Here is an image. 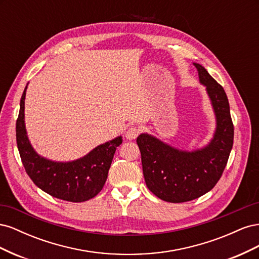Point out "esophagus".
<instances>
[{
	"mask_svg": "<svg viewBox=\"0 0 259 259\" xmlns=\"http://www.w3.org/2000/svg\"><path fill=\"white\" fill-rule=\"evenodd\" d=\"M140 133V128L137 126H131L128 130L125 133V136H126L127 139H135Z\"/></svg>",
	"mask_w": 259,
	"mask_h": 259,
	"instance_id": "obj_1",
	"label": "esophagus"
}]
</instances>
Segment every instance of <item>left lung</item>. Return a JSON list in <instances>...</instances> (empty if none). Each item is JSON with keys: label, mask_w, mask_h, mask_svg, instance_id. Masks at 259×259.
Masks as SVG:
<instances>
[{"label": "left lung", "mask_w": 259, "mask_h": 259, "mask_svg": "<svg viewBox=\"0 0 259 259\" xmlns=\"http://www.w3.org/2000/svg\"><path fill=\"white\" fill-rule=\"evenodd\" d=\"M193 65L216 115V131L210 143L188 152L148 134H140L136 140L147 187L159 199L170 203L198 199L213 189L223 175L233 145V123L223 86L204 67Z\"/></svg>", "instance_id": "8db88e82"}]
</instances>
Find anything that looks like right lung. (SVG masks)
Masks as SVG:
<instances>
[{
  "label": "right lung",
  "mask_w": 259,
  "mask_h": 259,
  "mask_svg": "<svg viewBox=\"0 0 259 259\" xmlns=\"http://www.w3.org/2000/svg\"><path fill=\"white\" fill-rule=\"evenodd\" d=\"M26 90L20 99L16 139L20 158L31 180L52 197L69 202H84L97 195L106 183L119 136L99 145L83 158L72 162H54L38 155L31 146L25 126Z\"/></svg>",
  "instance_id": "right-lung-1"
}]
</instances>
